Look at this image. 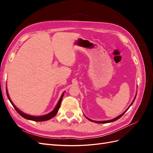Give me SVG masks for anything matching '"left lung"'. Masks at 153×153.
Masks as SVG:
<instances>
[{
	"instance_id": "left-lung-1",
	"label": "left lung",
	"mask_w": 153,
	"mask_h": 153,
	"mask_svg": "<svg viewBox=\"0 0 153 153\" xmlns=\"http://www.w3.org/2000/svg\"><path fill=\"white\" fill-rule=\"evenodd\" d=\"M136 96H137V94L135 95V98H134V99H133V101H132V102H131V103L130 104V105H129V106H128V108L126 110H125L124 111V112H123V113H122L121 115H119V116H117V117H115V118H114L113 119H112V120H108V121H93V120H91V119H89V118H88V117H87L86 116H85V117L88 119V120H89V121H92V122H94V123H100V124H104V123H111V122H114V121H117V119H119L120 117H121L122 116H123V114L125 113V112H126V111L129 109V107H130V106L132 105V104H133V103L134 102V101H135V98H136Z\"/></svg>"
}]
</instances>
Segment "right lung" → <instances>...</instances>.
<instances>
[{
  "instance_id": "obj_1",
  "label": "right lung",
  "mask_w": 153,
  "mask_h": 153,
  "mask_svg": "<svg viewBox=\"0 0 153 153\" xmlns=\"http://www.w3.org/2000/svg\"><path fill=\"white\" fill-rule=\"evenodd\" d=\"M6 94H7V98L9 99V100H10V101L11 102V103L12 104V105L13 106V107L15 108V109L16 110V112L19 114L22 117H23L24 118L26 119H28V120H31V121H39V122H41V121H47V120H49L50 119L53 118V117H55V115H56V114H57V112L58 110L60 108V106H61V101H62V98L64 96V92H63V93L62 94L61 98H60L59 101L57 104L56 105V106H55V107L54 108V109L52 111V112H50V113L47 114H45V115H40V116H34V115H29V114H27L24 112H23L22 111H21L20 109H18L16 106L13 104V103L12 102L11 100L10 99V96H9V94H8V91H7V87H6Z\"/></svg>"
}]
</instances>
